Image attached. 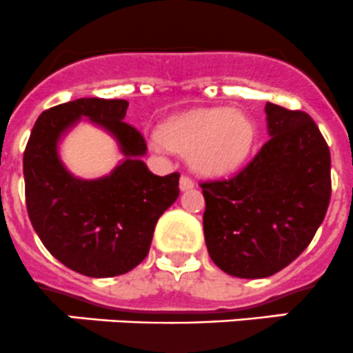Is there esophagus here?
I'll use <instances>...</instances> for the list:
<instances>
[{"label":"esophagus","instance_id":"34e87169","mask_svg":"<svg viewBox=\"0 0 353 353\" xmlns=\"http://www.w3.org/2000/svg\"><path fill=\"white\" fill-rule=\"evenodd\" d=\"M190 188H194V180L187 175H181L180 176V190L187 192V190H190Z\"/></svg>","mask_w":353,"mask_h":353}]
</instances>
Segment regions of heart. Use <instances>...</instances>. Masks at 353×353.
I'll return each instance as SVG.
<instances>
[{
    "label": "heart",
    "mask_w": 353,
    "mask_h": 353,
    "mask_svg": "<svg viewBox=\"0 0 353 353\" xmlns=\"http://www.w3.org/2000/svg\"><path fill=\"white\" fill-rule=\"evenodd\" d=\"M156 142L188 156L190 165L208 176H226L242 168L256 141V127L245 113L223 106L197 108L163 121Z\"/></svg>",
    "instance_id": "1"
}]
</instances>
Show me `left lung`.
Segmentation results:
<instances>
[{
	"label": "left lung",
	"mask_w": 353,
	"mask_h": 353,
	"mask_svg": "<svg viewBox=\"0 0 353 353\" xmlns=\"http://www.w3.org/2000/svg\"><path fill=\"white\" fill-rule=\"evenodd\" d=\"M271 139L236 175L201 181L212 263L236 278H266L295 261L326 216L330 148L316 121L266 104Z\"/></svg>",
	"instance_id": "obj_1"
}]
</instances>
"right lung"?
I'll list each match as a JSON object with an SVG mask.
<instances>
[{
	"label": "right lung",
	"mask_w": 353,
	"mask_h": 353,
	"mask_svg": "<svg viewBox=\"0 0 353 353\" xmlns=\"http://www.w3.org/2000/svg\"><path fill=\"white\" fill-rule=\"evenodd\" d=\"M125 99L82 97L50 108L23 151L26 204L41 242L61 264L90 278L128 273L145 259L159 216L176 201L180 173L158 176L139 159L145 139L123 121ZM80 116L119 139L128 159L110 177L79 181L62 168L56 142Z\"/></svg>",
	"instance_id": "obj_1"
}]
</instances>
